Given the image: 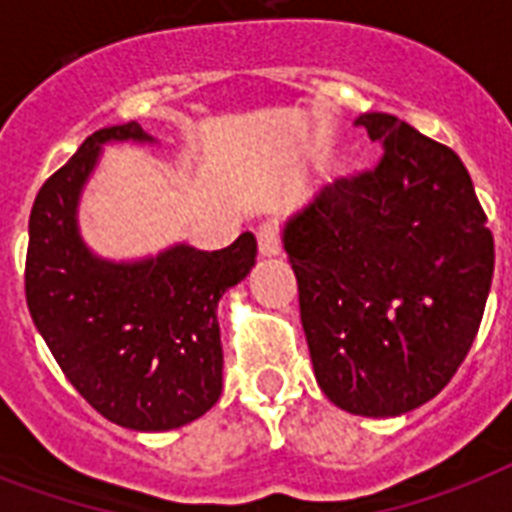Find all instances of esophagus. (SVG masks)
I'll return each mask as SVG.
<instances>
[{
    "instance_id": "obj_1",
    "label": "esophagus",
    "mask_w": 512,
    "mask_h": 512,
    "mask_svg": "<svg viewBox=\"0 0 512 512\" xmlns=\"http://www.w3.org/2000/svg\"><path fill=\"white\" fill-rule=\"evenodd\" d=\"M257 247H260V255L273 257L281 252V228L273 220H265V223L257 225Z\"/></svg>"
}]
</instances>
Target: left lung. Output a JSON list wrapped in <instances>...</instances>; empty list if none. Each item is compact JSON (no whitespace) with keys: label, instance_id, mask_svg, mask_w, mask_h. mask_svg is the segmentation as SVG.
Instances as JSON below:
<instances>
[{"label":"left lung","instance_id":"8db88e82","mask_svg":"<svg viewBox=\"0 0 512 512\" xmlns=\"http://www.w3.org/2000/svg\"><path fill=\"white\" fill-rule=\"evenodd\" d=\"M372 170L340 177L284 228L321 390L361 417L449 385L484 319L494 236L465 164L393 114H361Z\"/></svg>","mask_w":512,"mask_h":512}]
</instances>
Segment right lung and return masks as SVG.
I'll return each instance as SVG.
<instances>
[{"instance_id":"obj_1","label":"right lung","mask_w":512,"mask_h":512,"mask_svg":"<svg viewBox=\"0 0 512 512\" xmlns=\"http://www.w3.org/2000/svg\"><path fill=\"white\" fill-rule=\"evenodd\" d=\"M108 140H151L138 122L92 132L44 180L28 220L26 303L39 335L79 396L130 430L199 420L223 390L217 300L255 265L257 241L172 247L140 263L90 255L76 201Z\"/></svg>"}]
</instances>
